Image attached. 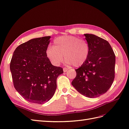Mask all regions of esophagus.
<instances>
[{
	"label": "esophagus",
	"mask_w": 129,
	"mask_h": 129,
	"mask_svg": "<svg viewBox=\"0 0 129 129\" xmlns=\"http://www.w3.org/2000/svg\"><path fill=\"white\" fill-rule=\"evenodd\" d=\"M68 70H69V69L67 68H63V71H64V72H67V71H68Z\"/></svg>",
	"instance_id": "esophagus-1"
}]
</instances>
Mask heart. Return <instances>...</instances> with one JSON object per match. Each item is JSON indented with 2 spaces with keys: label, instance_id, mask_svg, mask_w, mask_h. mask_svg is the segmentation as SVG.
<instances>
[{
  "label": "heart",
  "instance_id": "1",
  "mask_svg": "<svg viewBox=\"0 0 129 129\" xmlns=\"http://www.w3.org/2000/svg\"><path fill=\"white\" fill-rule=\"evenodd\" d=\"M46 52L47 58L54 65H60L63 61L64 55L68 63L79 67L87 60L90 54V46L84 39L65 36L55 38L53 47H48Z\"/></svg>",
  "mask_w": 129,
  "mask_h": 129
}]
</instances>
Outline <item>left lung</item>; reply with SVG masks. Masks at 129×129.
I'll return each instance as SVG.
<instances>
[{
    "mask_svg": "<svg viewBox=\"0 0 129 129\" xmlns=\"http://www.w3.org/2000/svg\"><path fill=\"white\" fill-rule=\"evenodd\" d=\"M85 36L90 54L85 63L75 70L71 84L86 97H98L108 91L114 80L115 55L107 41L92 34Z\"/></svg>",
    "mask_w": 129,
    "mask_h": 129,
    "instance_id": "8db88e82",
    "label": "left lung"
}]
</instances>
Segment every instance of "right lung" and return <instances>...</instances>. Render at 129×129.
I'll use <instances>...</instances> for the list:
<instances>
[{
	"label": "right lung",
	"instance_id": "add662e5",
	"mask_svg": "<svg viewBox=\"0 0 129 129\" xmlns=\"http://www.w3.org/2000/svg\"><path fill=\"white\" fill-rule=\"evenodd\" d=\"M50 36L32 39L18 46L10 69L15 88L26 101L43 104L49 101L56 88V79L64 73L53 65L46 55Z\"/></svg>",
	"mask_w": 129,
	"mask_h": 129
}]
</instances>
